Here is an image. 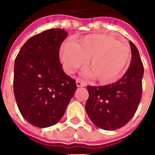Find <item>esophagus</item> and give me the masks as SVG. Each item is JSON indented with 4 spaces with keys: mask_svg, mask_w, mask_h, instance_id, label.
<instances>
[{
    "mask_svg": "<svg viewBox=\"0 0 155 155\" xmlns=\"http://www.w3.org/2000/svg\"><path fill=\"white\" fill-rule=\"evenodd\" d=\"M76 85H77L78 87H84L86 84L84 83V81H81V80H77L76 81Z\"/></svg>",
    "mask_w": 155,
    "mask_h": 155,
    "instance_id": "34e87169",
    "label": "esophagus"
}]
</instances>
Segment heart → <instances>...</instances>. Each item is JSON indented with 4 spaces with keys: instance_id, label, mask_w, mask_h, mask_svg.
<instances>
[{
    "instance_id": "1",
    "label": "heart",
    "mask_w": 155,
    "mask_h": 155,
    "mask_svg": "<svg viewBox=\"0 0 155 155\" xmlns=\"http://www.w3.org/2000/svg\"><path fill=\"white\" fill-rule=\"evenodd\" d=\"M61 61L64 70L72 74L88 60L86 70L102 84L114 82L129 65L130 49L123 41L106 34H91L75 44L66 42L61 48Z\"/></svg>"
}]
</instances>
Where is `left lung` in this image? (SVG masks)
Listing matches in <instances>:
<instances>
[{
	"label": "left lung",
	"mask_w": 155,
	"mask_h": 155,
	"mask_svg": "<svg viewBox=\"0 0 155 155\" xmlns=\"http://www.w3.org/2000/svg\"><path fill=\"white\" fill-rule=\"evenodd\" d=\"M132 58L123 77L104 86L88 85L85 110L91 121L104 130L124 126L134 117L142 96L143 65L139 51L130 42Z\"/></svg>",
	"instance_id": "left-lung-1"
}]
</instances>
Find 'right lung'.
<instances>
[{
  "label": "right lung",
  "instance_id": "right-lung-1",
  "mask_svg": "<svg viewBox=\"0 0 155 155\" xmlns=\"http://www.w3.org/2000/svg\"><path fill=\"white\" fill-rule=\"evenodd\" d=\"M67 35L63 29L45 31L29 39L15 58V101L22 116L34 126L46 128L57 123L77 89L59 58Z\"/></svg>",
  "mask_w": 155,
  "mask_h": 155
}]
</instances>
